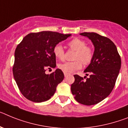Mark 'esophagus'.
<instances>
[{"label":"esophagus","mask_w":128,"mask_h":128,"mask_svg":"<svg viewBox=\"0 0 128 128\" xmlns=\"http://www.w3.org/2000/svg\"><path fill=\"white\" fill-rule=\"evenodd\" d=\"M64 76H65V77H66V76L68 75V73H64Z\"/></svg>","instance_id":"esophagus-1"}]
</instances>
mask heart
<instances>
[{"instance_id": "obj_1", "label": "heart", "mask_w": 128, "mask_h": 128, "mask_svg": "<svg viewBox=\"0 0 128 128\" xmlns=\"http://www.w3.org/2000/svg\"><path fill=\"white\" fill-rule=\"evenodd\" d=\"M68 46L73 50L76 51L73 57L75 61L66 62L60 64L58 68L68 74L74 73L76 71L82 68V63L88 64L90 63L93 56V49L88 46L84 40L79 38H75L68 42ZM53 54L57 59L62 60L64 57V51L60 44H56L53 48Z\"/></svg>"}]
</instances>
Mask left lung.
<instances>
[{
    "mask_svg": "<svg viewBox=\"0 0 128 128\" xmlns=\"http://www.w3.org/2000/svg\"><path fill=\"white\" fill-rule=\"evenodd\" d=\"M92 40L95 51L85 70L90 77L86 80L77 75L71 90L78 102L86 106L98 104L113 90L121 67V59L115 44L110 38L96 33H80Z\"/></svg>",
    "mask_w": 128,
    "mask_h": 128,
    "instance_id": "obj_1",
    "label": "left lung"
}]
</instances>
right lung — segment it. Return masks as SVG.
Returning <instances> with one entry per match:
<instances>
[{"mask_svg":"<svg viewBox=\"0 0 128 128\" xmlns=\"http://www.w3.org/2000/svg\"><path fill=\"white\" fill-rule=\"evenodd\" d=\"M53 32L31 33L22 39L15 52L13 76L21 93L27 99L42 102L55 94L64 75L60 69L50 75L47 69L56 67L53 48L71 36Z\"/></svg>","mask_w":128,"mask_h":128,"instance_id":"add662e5","label":"right lung"}]
</instances>
